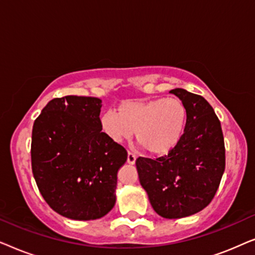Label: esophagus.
Instances as JSON below:
<instances>
[{
    "label": "esophagus",
    "instance_id": "1",
    "mask_svg": "<svg viewBox=\"0 0 255 255\" xmlns=\"http://www.w3.org/2000/svg\"><path fill=\"white\" fill-rule=\"evenodd\" d=\"M135 160H137V156H135L133 153H128V162L130 163V165H134L135 163Z\"/></svg>",
    "mask_w": 255,
    "mask_h": 255
}]
</instances>
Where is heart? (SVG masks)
<instances>
[{
  "mask_svg": "<svg viewBox=\"0 0 255 255\" xmlns=\"http://www.w3.org/2000/svg\"><path fill=\"white\" fill-rule=\"evenodd\" d=\"M189 113L177 97L128 100L118 104L116 114L107 111L100 118L104 133L115 142L130 139L153 156L169 154L183 139Z\"/></svg>",
  "mask_w": 255,
  "mask_h": 255,
  "instance_id": "heart-1",
  "label": "heart"
}]
</instances>
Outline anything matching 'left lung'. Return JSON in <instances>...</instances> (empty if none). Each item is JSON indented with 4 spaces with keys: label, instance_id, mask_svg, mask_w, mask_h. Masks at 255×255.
Wrapping results in <instances>:
<instances>
[{
    "label": "left lung",
    "instance_id": "8db88e82",
    "mask_svg": "<svg viewBox=\"0 0 255 255\" xmlns=\"http://www.w3.org/2000/svg\"><path fill=\"white\" fill-rule=\"evenodd\" d=\"M189 118L180 145L168 155L135 161L139 181L153 210L168 219L203 210L214 198L225 170V146L221 122L208 101L175 88Z\"/></svg>",
    "mask_w": 255,
    "mask_h": 255
}]
</instances>
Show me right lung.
I'll use <instances>...</instances> for the list:
<instances>
[{
	"mask_svg": "<svg viewBox=\"0 0 255 255\" xmlns=\"http://www.w3.org/2000/svg\"><path fill=\"white\" fill-rule=\"evenodd\" d=\"M97 97L53 99L34 121L32 173L41 196L59 215L75 221L106 216L116 203L123 146L102 132Z\"/></svg>",
	"mask_w": 255,
	"mask_h": 255,
	"instance_id": "obj_1",
	"label": "right lung"
}]
</instances>
